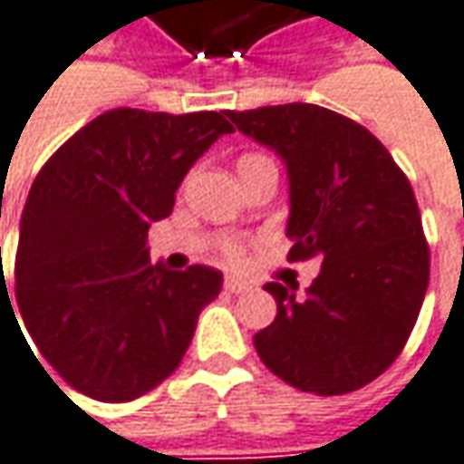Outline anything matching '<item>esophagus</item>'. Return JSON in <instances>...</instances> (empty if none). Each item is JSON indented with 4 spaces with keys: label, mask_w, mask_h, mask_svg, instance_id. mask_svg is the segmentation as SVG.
<instances>
[{
    "label": "esophagus",
    "mask_w": 464,
    "mask_h": 464,
    "mask_svg": "<svg viewBox=\"0 0 464 464\" xmlns=\"http://www.w3.org/2000/svg\"><path fill=\"white\" fill-rule=\"evenodd\" d=\"M224 290H229V293H246V290H250V282L240 280V277H227L224 280Z\"/></svg>",
    "instance_id": "obj_1"
}]
</instances>
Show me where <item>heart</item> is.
I'll list each match as a JSON object with an SVG mask.
<instances>
[{
    "mask_svg": "<svg viewBox=\"0 0 464 464\" xmlns=\"http://www.w3.org/2000/svg\"><path fill=\"white\" fill-rule=\"evenodd\" d=\"M235 166H237V174H248V171H256L261 166H275V160L269 155H264V152H243ZM221 256L227 261H240L243 258V246L235 243V240H224L221 243Z\"/></svg>",
    "mask_w": 464,
    "mask_h": 464,
    "instance_id": "heart-1",
    "label": "heart"
}]
</instances>
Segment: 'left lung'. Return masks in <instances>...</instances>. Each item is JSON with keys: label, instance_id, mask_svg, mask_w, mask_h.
<instances>
[{"label": "left lung", "instance_id": "8db88e82", "mask_svg": "<svg viewBox=\"0 0 464 464\" xmlns=\"http://www.w3.org/2000/svg\"><path fill=\"white\" fill-rule=\"evenodd\" d=\"M227 116L287 166V261L322 264L301 301L280 282L264 285L277 316L253 346L298 391H359L407 346L428 290L430 250L412 184L372 131L335 111L287 102Z\"/></svg>", "mask_w": 464, "mask_h": 464}]
</instances>
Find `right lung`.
<instances>
[{
    "label": "right lung",
    "mask_w": 464,
    "mask_h": 464,
    "mask_svg": "<svg viewBox=\"0 0 464 464\" xmlns=\"http://www.w3.org/2000/svg\"><path fill=\"white\" fill-rule=\"evenodd\" d=\"M227 113L116 108L54 150L31 184L15 253V298L42 356L97 401H131L166 381L221 290V272H166L145 248L189 166Z\"/></svg>",
    "instance_id": "obj_1"
}]
</instances>
